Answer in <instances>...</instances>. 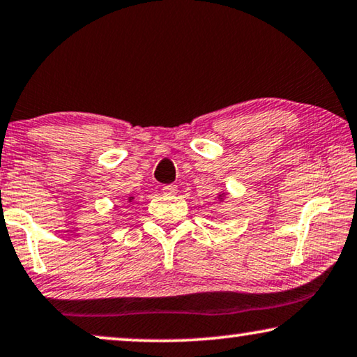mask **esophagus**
<instances>
[{
    "label": "esophagus",
    "mask_w": 357,
    "mask_h": 357,
    "mask_svg": "<svg viewBox=\"0 0 357 357\" xmlns=\"http://www.w3.org/2000/svg\"><path fill=\"white\" fill-rule=\"evenodd\" d=\"M163 192L167 194V195H174L178 192V188L174 184H167V185H163Z\"/></svg>",
    "instance_id": "obj_1"
}]
</instances>
